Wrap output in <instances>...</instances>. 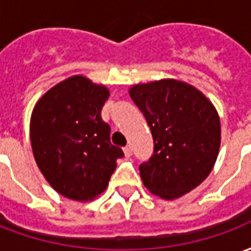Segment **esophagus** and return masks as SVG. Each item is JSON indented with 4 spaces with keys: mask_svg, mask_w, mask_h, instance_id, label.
Returning <instances> with one entry per match:
<instances>
[{
    "mask_svg": "<svg viewBox=\"0 0 251 251\" xmlns=\"http://www.w3.org/2000/svg\"><path fill=\"white\" fill-rule=\"evenodd\" d=\"M124 153H125L126 157H130V156H131V147H130V145H127V147L124 148Z\"/></svg>",
    "mask_w": 251,
    "mask_h": 251,
    "instance_id": "1",
    "label": "esophagus"
}]
</instances>
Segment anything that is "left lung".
<instances>
[{"label":"left lung","mask_w":251,"mask_h":251,"mask_svg":"<svg viewBox=\"0 0 251 251\" xmlns=\"http://www.w3.org/2000/svg\"><path fill=\"white\" fill-rule=\"evenodd\" d=\"M129 94L154 144L152 157L140 165L144 185L167 200L196 188L211 174L221 147L214 104L198 88L175 79L136 84Z\"/></svg>","instance_id":"1"}]
</instances>
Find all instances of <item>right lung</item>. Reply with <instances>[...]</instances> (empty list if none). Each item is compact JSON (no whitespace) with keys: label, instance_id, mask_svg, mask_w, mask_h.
Masks as SVG:
<instances>
[{"label":"right lung","instance_id":"right-lung-1","mask_svg":"<svg viewBox=\"0 0 251 251\" xmlns=\"http://www.w3.org/2000/svg\"><path fill=\"white\" fill-rule=\"evenodd\" d=\"M109 90L75 75L48 90L30 117L36 164L56 192L77 201L102 194L124 157L100 110Z\"/></svg>","mask_w":251,"mask_h":251}]
</instances>
